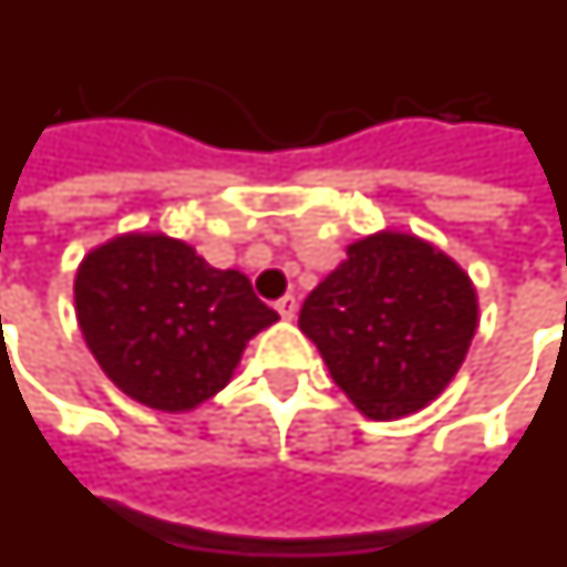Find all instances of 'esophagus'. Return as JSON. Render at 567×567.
Segmentation results:
<instances>
[{
  "mask_svg": "<svg viewBox=\"0 0 567 567\" xmlns=\"http://www.w3.org/2000/svg\"><path fill=\"white\" fill-rule=\"evenodd\" d=\"M276 311H279L282 320H293V317H297V299H293L291 293H285V297L276 302Z\"/></svg>",
  "mask_w": 567,
  "mask_h": 567,
  "instance_id": "34e87169",
  "label": "esophagus"
}]
</instances>
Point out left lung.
<instances>
[{
    "mask_svg": "<svg viewBox=\"0 0 567 567\" xmlns=\"http://www.w3.org/2000/svg\"><path fill=\"white\" fill-rule=\"evenodd\" d=\"M478 326L470 276L406 233H378L349 247L299 311L337 386L363 415L417 412L467 357Z\"/></svg>",
    "mask_w": 567,
    "mask_h": 567,
    "instance_id": "8db88e82",
    "label": "left lung"
}]
</instances>
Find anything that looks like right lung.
<instances>
[{
	"label": "right lung",
	"instance_id": "1",
	"mask_svg": "<svg viewBox=\"0 0 567 567\" xmlns=\"http://www.w3.org/2000/svg\"><path fill=\"white\" fill-rule=\"evenodd\" d=\"M78 322L100 369L132 401L187 412L227 386L247 340L279 320L239 270L178 239L130 233L85 256Z\"/></svg>",
	"mask_w": 567,
	"mask_h": 567
}]
</instances>
